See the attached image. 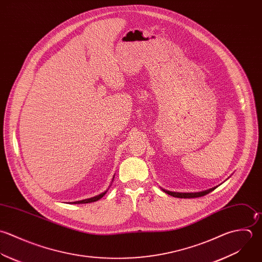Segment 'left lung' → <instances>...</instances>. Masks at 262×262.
Returning <instances> with one entry per match:
<instances>
[{
    "instance_id": "8db88e82",
    "label": "left lung",
    "mask_w": 262,
    "mask_h": 262,
    "mask_svg": "<svg viewBox=\"0 0 262 262\" xmlns=\"http://www.w3.org/2000/svg\"><path fill=\"white\" fill-rule=\"evenodd\" d=\"M216 187H213V188H210L208 190H205V191H201V192H195V193H180V192H172V191H168V190H165L163 189V191L171 196H174V197H178V198H196V197H201V196H204L210 192H212Z\"/></svg>"
}]
</instances>
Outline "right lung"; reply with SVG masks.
Wrapping results in <instances>:
<instances>
[{
    "mask_svg": "<svg viewBox=\"0 0 262 262\" xmlns=\"http://www.w3.org/2000/svg\"><path fill=\"white\" fill-rule=\"evenodd\" d=\"M113 180H114V177H113ZM107 191V190H106ZM106 191H104L103 193L97 195V196H94V197H91V198H88V199H84V200H80V201H75V202H72V203H75V204H79V203H90V202H94V201H97L99 200L102 196H104V194L106 193Z\"/></svg>",
    "mask_w": 262,
    "mask_h": 262,
    "instance_id": "add662e5",
    "label": "right lung"
}]
</instances>
